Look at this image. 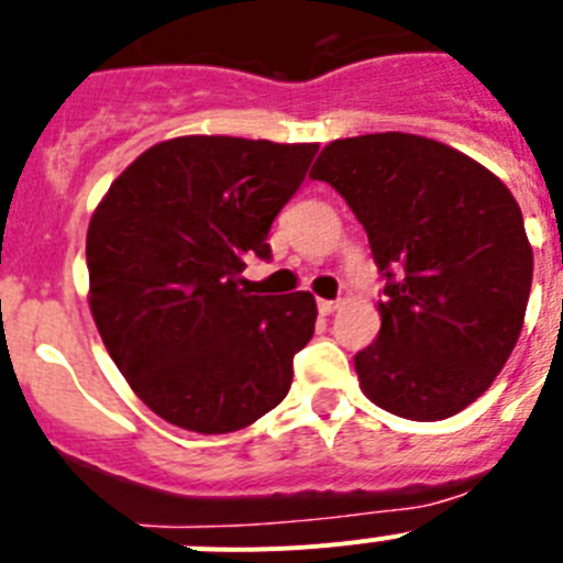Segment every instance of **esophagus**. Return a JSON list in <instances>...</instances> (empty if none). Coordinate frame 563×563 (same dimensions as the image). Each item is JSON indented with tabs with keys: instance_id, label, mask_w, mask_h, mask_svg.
<instances>
[{
	"instance_id": "obj_1",
	"label": "esophagus",
	"mask_w": 563,
	"mask_h": 563,
	"mask_svg": "<svg viewBox=\"0 0 563 563\" xmlns=\"http://www.w3.org/2000/svg\"><path fill=\"white\" fill-rule=\"evenodd\" d=\"M338 301H332V298H318V312L321 316H330V312H335Z\"/></svg>"
}]
</instances>
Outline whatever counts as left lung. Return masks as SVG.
<instances>
[{
  "instance_id": "1",
  "label": "left lung",
  "mask_w": 563,
  "mask_h": 563,
  "mask_svg": "<svg viewBox=\"0 0 563 563\" xmlns=\"http://www.w3.org/2000/svg\"><path fill=\"white\" fill-rule=\"evenodd\" d=\"M310 177L341 194L383 278L361 389L406 420H445L494 383L533 285L521 208L499 177L420 134L332 141Z\"/></svg>"
}]
</instances>
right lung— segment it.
<instances>
[{"instance_id": "right-lung-1", "label": "right lung", "mask_w": 563, "mask_h": 563, "mask_svg": "<svg viewBox=\"0 0 563 563\" xmlns=\"http://www.w3.org/2000/svg\"><path fill=\"white\" fill-rule=\"evenodd\" d=\"M316 143L174 137L143 152L87 231L89 310L134 395L197 434H228L285 400L316 298L251 296L245 262L271 258L278 211Z\"/></svg>"}]
</instances>
